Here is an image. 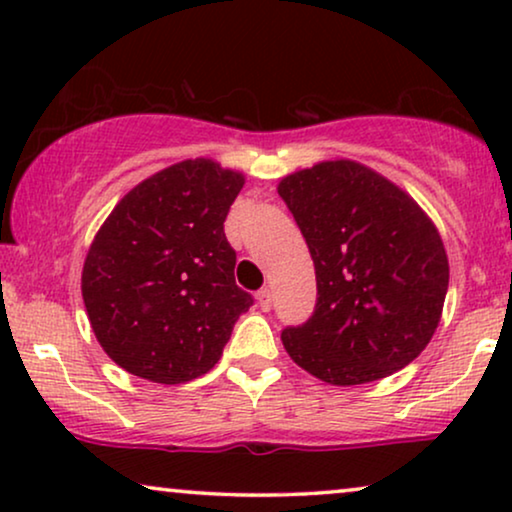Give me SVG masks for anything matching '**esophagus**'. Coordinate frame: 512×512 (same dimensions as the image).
<instances>
[{"instance_id": "1", "label": "esophagus", "mask_w": 512, "mask_h": 512, "mask_svg": "<svg viewBox=\"0 0 512 512\" xmlns=\"http://www.w3.org/2000/svg\"><path fill=\"white\" fill-rule=\"evenodd\" d=\"M256 303H258V307H261L263 312H268L270 307H272V293H270V289H261L256 293Z\"/></svg>"}]
</instances>
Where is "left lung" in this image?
<instances>
[{
  "label": "left lung",
  "instance_id": "obj_1",
  "mask_svg": "<svg viewBox=\"0 0 512 512\" xmlns=\"http://www.w3.org/2000/svg\"><path fill=\"white\" fill-rule=\"evenodd\" d=\"M317 272V305L282 331L284 349L335 387L382 380L436 333L450 265L436 226L387 177L324 160L279 181Z\"/></svg>",
  "mask_w": 512,
  "mask_h": 512
}]
</instances>
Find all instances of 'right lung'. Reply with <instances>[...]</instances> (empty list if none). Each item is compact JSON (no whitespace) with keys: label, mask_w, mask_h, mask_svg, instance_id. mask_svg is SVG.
<instances>
[{"label":"right lung","mask_w":512,"mask_h":512,"mask_svg":"<svg viewBox=\"0 0 512 512\" xmlns=\"http://www.w3.org/2000/svg\"><path fill=\"white\" fill-rule=\"evenodd\" d=\"M244 174L181 160L137 184L90 244L81 293L111 361L158 384H184L221 359L254 298L235 284L223 233Z\"/></svg>","instance_id":"1"}]
</instances>
